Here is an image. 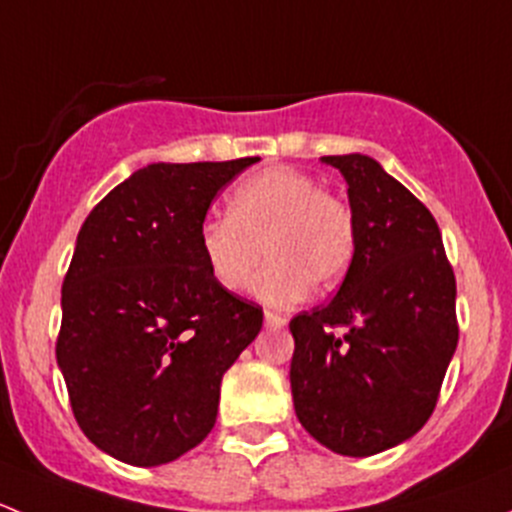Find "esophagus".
<instances>
[{"label":"esophagus","mask_w":512,"mask_h":512,"mask_svg":"<svg viewBox=\"0 0 512 512\" xmlns=\"http://www.w3.org/2000/svg\"><path fill=\"white\" fill-rule=\"evenodd\" d=\"M285 324H287V317H282V314H277V312H265V327L282 329Z\"/></svg>","instance_id":"obj_1"}]
</instances>
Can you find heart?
<instances>
[{
    "label": "heart",
    "instance_id": "heart-1",
    "mask_svg": "<svg viewBox=\"0 0 512 512\" xmlns=\"http://www.w3.org/2000/svg\"><path fill=\"white\" fill-rule=\"evenodd\" d=\"M200 255L210 277L240 292L257 265H270L252 282V294L270 307H289L317 289L344 280L354 260L356 223L349 205L324 193L307 173L275 165L247 178L232 193L227 218L203 220Z\"/></svg>",
    "mask_w": 512,
    "mask_h": 512
}]
</instances>
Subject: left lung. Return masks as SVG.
<instances>
[{"mask_svg": "<svg viewBox=\"0 0 512 512\" xmlns=\"http://www.w3.org/2000/svg\"><path fill=\"white\" fill-rule=\"evenodd\" d=\"M322 163L347 180L356 247L332 302L289 322V384L309 436L364 458L409 441L433 414L458 344L456 277L433 215L379 160Z\"/></svg>", "mask_w": 512, "mask_h": 512, "instance_id": "1", "label": "left lung"}]
</instances>
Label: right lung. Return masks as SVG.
Returning a JSON list of instances; mask_svg holds the SVG:
<instances>
[{"label":"right lung","instance_id":"add662e5","mask_svg":"<svg viewBox=\"0 0 512 512\" xmlns=\"http://www.w3.org/2000/svg\"><path fill=\"white\" fill-rule=\"evenodd\" d=\"M260 158L151 163L91 210L61 287L56 361L81 431L131 466H163L218 418L225 371L262 309L210 277L198 230Z\"/></svg>","mask_w":512,"mask_h":512}]
</instances>
